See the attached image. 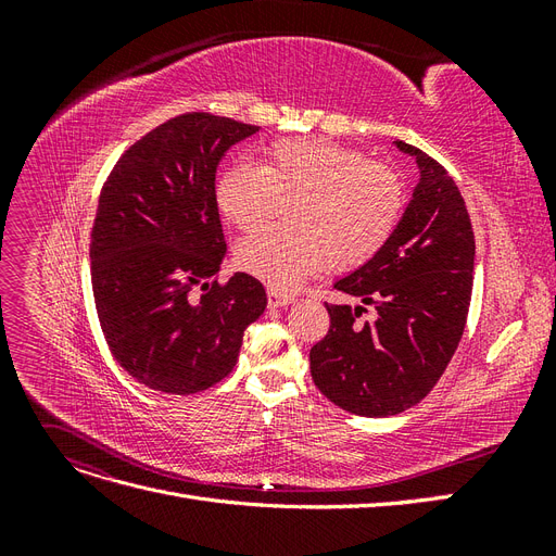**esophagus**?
Instances as JSON below:
<instances>
[{
  "label": "esophagus",
  "instance_id": "1",
  "mask_svg": "<svg viewBox=\"0 0 556 556\" xmlns=\"http://www.w3.org/2000/svg\"><path fill=\"white\" fill-rule=\"evenodd\" d=\"M294 301V294L280 292V290H268V304L271 306H288Z\"/></svg>",
  "mask_w": 556,
  "mask_h": 556
}]
</instances>
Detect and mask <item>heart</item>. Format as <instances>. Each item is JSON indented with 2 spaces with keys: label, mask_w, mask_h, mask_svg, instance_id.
<instances>
[{
  "label": "heart",
  "mask_w": 556,
  "mask_h": 556,
  "mask_svg": "<svg viewBox=\"0 0 556 556\" xmlns=\"http://www.w3.org/2000/svg\"><path fill=\"white\" fill-rule=\"evenodd\" d=\"M403 182L390 166L323 139H280L260 166L233 164L215 182V201L239 231L262 227L288 204L292 229H264L237 248L243 271L290 290L333 264L355 268L384 248L403 213Z\"/></svg>",
  "instance_id": "heart-1"
}]
</instances>
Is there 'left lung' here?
Segmentation results:
<instances>
[{
  "label": "left lung",
  "instance_id": "left-lung-1",
  "mask_svg": "<svg viewBox=\"0 0 556 556\" xmlns=\"http://www.w3.org/2000/svg\"><path fill=\"white\" fill-rule=\"evenodd\" d=\"M415 155L419 182L392 239L355 274L333 285L363 306L325 304L329 331L311 348V376L336 406L387 417L422 401L447 368L466 327L473 290V227L443 164Z\"/></svg>",
  "mask_w": 556,
  "mask_h": 556
}]
</instances>
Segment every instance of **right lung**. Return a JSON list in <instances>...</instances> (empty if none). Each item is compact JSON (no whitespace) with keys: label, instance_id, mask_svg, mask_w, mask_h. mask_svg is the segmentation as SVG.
I'll return each instance as SVG.
<instances>
[{"label":"right lung","instance_id":"1","mask_svg":"<svg viewBox=\"0 0 556 556\" xmlns=\"http://www.w3.org/2000/svg\"><path fill=\"white\" fill-rule=\"evenodd\" d=\"M260 127L182 113L129 146L109 174L90 233L94 306L111 355L150 390L197 394L229 376L264 285L217 280L227 252L215 172Z\"/></svg>","mask_w":556,"mask_h":556}]
</instances>
